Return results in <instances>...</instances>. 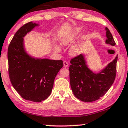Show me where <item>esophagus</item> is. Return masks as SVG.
<instances>
[{
	"label": "esophagus",
	"mask_w": 128,
	"mask_h": 128,
	"mask_svg": "<svg viewBox=\"0 0 128 128\" xmlns=\"http://www.w3.org/2000/svg\"><path fill=\"white\" fill-rule=\"evenodd\" d=\"M63 64H64V67H68V62H67V61H63Z\"/></svg>",
	"instance_id": "esophagus-1"
}]
</instances>
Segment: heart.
<instances>
[{"instance_id": "b5f03b06", "label": "heart", "mask_w": 128, "mask_h": 128, "mask_svg": "<svg viewBox=\"0 0 128 128\" xmlns=\"http://www.w3.org/2000/svg\"><path fill=\"white\" fill-rule=\"evenodd\" d=\"M83 30H84V27L82 26H79V27H75L68 33L61 35L60 38V44L62 46L70 45L78 39L79 35L82 33ZM89 38H90V35L89 33H86L84 35L78 43H76V44H74L70 48V50H69L70 55L75 56L81 54L84 49V42L86 41ZM53 47L54 50L56 51L59 52L61 50L60 46L58 44H54Z\"/></svg>"}]
</instances>
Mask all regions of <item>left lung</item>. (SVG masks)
Listing matches in <instances>:
<instances>
[{
    "instance_id": "8db88e82",
    "label": "left lung",
    "mask_w": 128,
    "mask_h": 128,
    "mask_svg": "<svg viewBox=\"0 0 128 128\" xmlns=\"http://www.w3.org/2000/svg\"><path fill=\"white\" fill-rule=\"evenodd\" d=\"M106 30V43L114 46L116 43L112 33L107 27ZM118 56L98 73H94L88 68L83 54L71 60L70 81L74 96L84 102H92L104 96L115 80Z\"/></svg>"
}]
</instances>
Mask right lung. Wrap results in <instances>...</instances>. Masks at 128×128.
Here are the masks:
<instances>
[{"mask_svg":"<svg viewBox=\"0 0 128 128\" xmlns=\"http://www.w3.org/2000/svg\"><path fill=\"white\" fill-rule=\"evenodd\" d=\"M29 22L18 30L8 50L10 82L21 96L33 102H41L50 95L55 77L63 67L62 60L35 58L24 49V38L36 26Z\"/></svg>","mask_w":128,"mask_h":128,"instance_id":"obj_1","label":"right lung"}]
</instances>
